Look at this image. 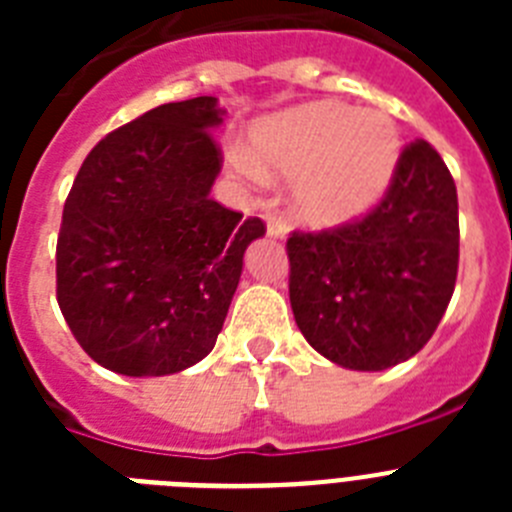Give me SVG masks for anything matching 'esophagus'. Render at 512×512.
Wrapping results in <instances>:
<instances>
[{
  "label": "esophagus",
  "mask_w": 512,
  "mask_h": 512,
  "mask_svg": "<svg viewBox=\"0 0 512 512\" xmlns=\"http://www.w3.org/2000/svg\"><path fill=\"white\" fill-rule=\"evenodd\" d=\"M266 235H269V238H279V241H284V238L289 235L287 223L277 215H266Z\"/></svg>",
  "instance_id": "esophagus-1"
}]
</instances>
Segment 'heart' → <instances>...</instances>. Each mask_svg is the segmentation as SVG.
<instances>
[{
    "label": "heart",
    "mask_w": 512,
    "mask_h": 512,
    "mask_svg": "<svg viewBox=\"0 0 512 512\" xmlns=\"http://www.w3.org/2000/svg\"><path fill=\"white\" fill-rule=\"evenodd\" d=\"M400 161L390 117L351 104L310 102L261 120L251 153L230 151L243 179H297L295 215L310 228L356 223L379 205Z\"/></svg>",
    "instance_id": "heart-1"
}]
</instances>
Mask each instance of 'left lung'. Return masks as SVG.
Masks as SVG:
<instances>
[{"label": "left lung", "instance_id": "left-lung-1", "mask_svg": "<svg viewBox=\"0 0 512 512\" xmlns=\"http://www.w3.org/2000/svg\"><path fill=\"white\" fill-rule=\"evenodd\" d=\"M289 302L320 356L382 372L428 343L454 295L459 202L428 140L402 151L382 205L354 225L292 233Z\"/></svg>", "mask_w": 512, "mask_h": 512}]
</instances>
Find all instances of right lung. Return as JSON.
Masks as SVG:
<instances>
[{
  "instance_id": "obj_1",
  "label": "right lung",
  "mask_w": 512,
  "mask_h": 512,
  "mask_svg": "<svg viewBox=\"0 0 512 512\" xmlns=\"http://www.w3.org/2000/svg\"><path fill=\"white\" fill-rule=\"evenodd\" d=\"M217 97L161 104L102 138L63 207L58 305L79 346L122 377L205 359L223 330L259 217L210 197Z\"/></svg>"
}]
</instances>
